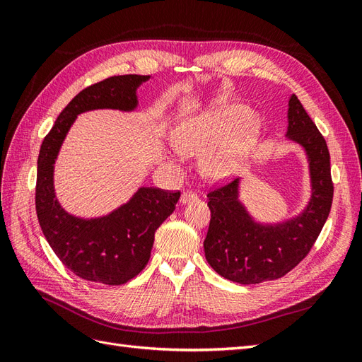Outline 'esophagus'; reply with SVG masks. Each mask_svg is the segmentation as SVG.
<instances>
[{"instance_id":"esophagus-1","label":"esophagus","mask_w":362,"mask_h":362,"mask_svg":"<svg viewBox=\"0 0 362 362\" xmlns=\"http://www.w3.org/2000/svg\"><path fill=\"white\" fill-rule=\"evenodd\" d=\"M198 199V193H194L192 190H184L182 194H181V202L182 204H189V202H193Z\"/></svg>"}]
</instances>
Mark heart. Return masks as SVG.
Wrapping results in <instances>:
<instances>
[{"label":"heart","instance_id":"obj_1","mask_svg":"<svg viewBox=\"0 0 362 362\" xmlns=\"http://www.w3.org/2000/svg\"><path fill=\"white\" fill-rule=\"evenodd\" d=\"M247 116V108L242 105H225L217 110L189 117L175 131L173 144L182 154H204L201 170L206 178L213 181L225 180L235 172L240 158L255 140L257 124Z\"/></svg>","mask_w":362,"mask_h":362}]
</instances>
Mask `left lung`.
I'll return each mask as SVG.
<instances>
[{"label":"left lung","mask_w":362,"mask_h":362,"mask_svg":"<svg viewBox=\"0 0 362 362\" xmlns=\"http://www.w3.org/2000/svg\"><path fill=\"white\" fill-rule=\"evenodd\" d=\"M287 136L310 158L313 198L299 217L275 226L255 223L238 202V180L206 193L211 218L204 240L205 258L233 282L247 286L286 276L310 254L329 216L334 198L329 151L296 95L290 98Z\"/></svg>","instance_id":"1"}]
</instances>
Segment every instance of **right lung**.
I'll list each match as a JSON object with an SVG mask.
<instances>
[{"label":"right lung","instance_id":"1","mask_svg":"<svg viewBox=\"0 0 362 362\" xmlns=\"http://www.w3.org/2000/svg\"><path fill=\"white\" fill-rule=\"evenodd\" d=\"M148 75H116L86 87L63 108L42 141L37 158L36 213L54 254L76 276L120 286L148 264L158 226L173 213L181 193L141 187L128 204L105 217L83 221L68 214L54 194L52 170L76 115L95 108L133 110L136 89Z\"/></svg>","mask_w":362,"mask_h":362}]
</instances>
